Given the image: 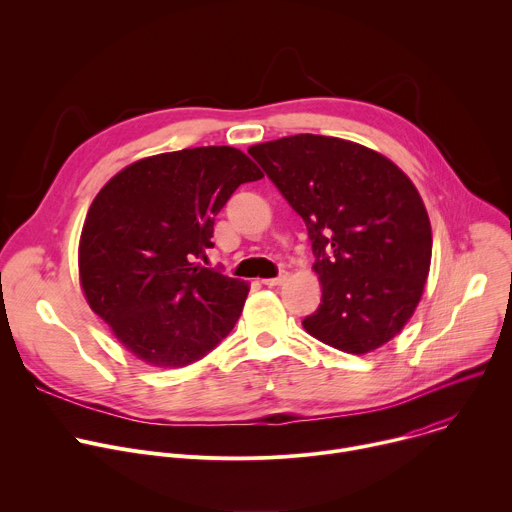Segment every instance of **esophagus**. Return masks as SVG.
<instances>
[{
  "instance_id": "esophagus-1",
  "label": "esophagus",
  "mask_w": 512,
  "mask_h": 512,
  "mask_svg": "<svg viewBox=\"0 0 512 512\" xmlns=\"http://www.w3.org/2000/svg\"><path fill=\"white\" fill-rule=\"evenodd\" d=\"M285 279H287V271H281L277 277H267V279H263L261 283H265V285H269V287H275V285H281Z\"/></svg>"
}]
</instances>
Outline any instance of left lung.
Returning a JSON list of instances; mask_svg holds the SVG:
<instances>
[{
  "instance_id": "left-lung-1",
  "label": "left lung",
  "mask_w": 512,
  "mask_h": 512,
  "mask_svg": "<svg viewBox=\"0 0 512 512\" xmlns=\"http://www.w3.org/2000/svg\"><path fill=\"white\" fill-rule=\"evenodd\" d=\"M249 154L312 241L322 300L304 318L306 332L348 354L397 336L431 263V225L413 182L385 156L340 137L289 135Z\"/></svg>"
}]
</instances>
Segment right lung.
Listing matches in <instances>:
<instances>
[{"label": "right lung", "instance_id": "1", "mask_svg": "<svg viewBox=\"0 0 512 512\" xmlns=\"http://www.w3.org/2000/svg\"><path fill=\"white\" fill-rule=\"evenodd\" d=\"M261 170L229 145L143 158L95 196L79 245L91 310L139 360L178 369L237 324L249 287L202 267L214 216Z\"/></svg>", "mask_w": 512, "mask_h": 512}]
</instances>
